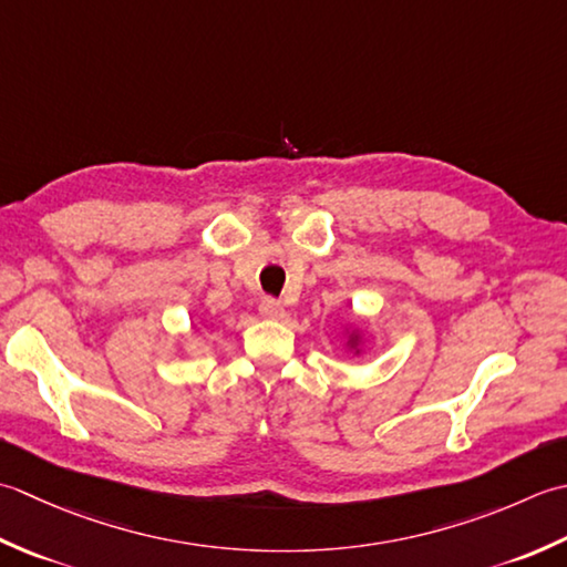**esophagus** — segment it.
Instances as JSON below:
<instances>
[{"instance_id": "obj_1", "label": "esophagus", "mask_w": 567, "mask_h": 567, "mask_svg": "<svg viewBox=\"0 0 567 567\" xmlns=\"http://www.w3.org/2000/svg\"><path fill=\"white\" fill-rule=\"evenodd\" d=\"M259 313L269 320H279L284 318V303L276 298H264L259 303Z\"/></svg>"}]
</instances>
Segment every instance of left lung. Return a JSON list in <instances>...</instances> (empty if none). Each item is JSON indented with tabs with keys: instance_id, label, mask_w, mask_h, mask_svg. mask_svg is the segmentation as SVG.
<instances>
[{
	"instance_id": "left-lung-1",
	"label": "left lung",
	"mask_w": 567,
	"mask_h": 567,
	"mask_svg": "<svg viewBox=\"0 0 567 567\" xmlns=\"http://www.w3.org/2000/svg\"><path fill=\"white\" fill-rule=\"evenodd\" d=\"M348 344H350V348H352L354 352H360V332H352V334H350V340H348Z\"/></svg>"
}]
</instances>
